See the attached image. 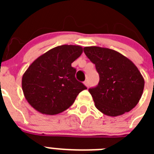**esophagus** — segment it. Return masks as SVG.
Wrapping results in <instances>:
<instances>
[{
	"mask_svg": "<svg viewBox=\"0 0 154 154\" xmlns=\"http://www.w3.org/2000/svg\"><path fill=\"white\" fill-rule=\"evenodd\" d=\"M84 85H85L86 87H89V81H88L87 79L85 80V81L84 82Z\"/></svg>",
	"mask_w": 154,
	"mask_h": 154,
	"instance_id": "obj_1",
	"label": "esophagus"
}]
</instances>
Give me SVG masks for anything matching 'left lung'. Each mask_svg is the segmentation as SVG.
<instances>
[{
	"mask_svg": "<svg viewBox=\"0 0 154 154\" xmlns=\"http://www.w3.org/2000/svg\"><path fill=\"white\" fill-rule=\"evenodd\" d=\"M83 49L99 75L97 86L89 89L95 106L109 116L130 112L139 103L144 89V79L137 66L115 50L98 46Z\"/></svg>",
	"mask_w": 154,
	"mask_h": 154,
	"instance_id": "obj_1",
	"label": "left lung"
}]
</instances>
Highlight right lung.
<instances>
[{
    "label": "right lung",
    "instance_id": "1",
    "mask_svg": "<svg viewBox=\"0 0 154 154\" xmlns=\"http://www.w3.org/2000/svg\"><path fill=\"white\" fill-rule=\"evenodd\" d=\"M79 45L53 48L36 58L22 76V90L28 103L38 112L55 115L73 104L87 88L75 77L72 63L82 55Z\"/></svg>",
    "mask_w": 154,
    "mask_h": 154
}]
</instances>
